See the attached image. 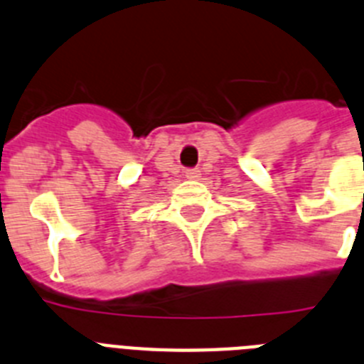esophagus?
I'll list each match as a JSON object with an SVG mask.
<instances>
[{"instance_id": "obj_1", "label": "esophagus", "mask_w": 364, "mask_h": 364, "mask_svg": "<svg viewBox=\"0 0 364 364\" xmlns=\"http://www.w3.org/2000/svg\"><path fill=\"white\" fill-rule=\"evenodd\" d=\"M186 178H189V180H198V178H200V169H197V167H191V169H186Z\"/></svg>"}]
</instances>
